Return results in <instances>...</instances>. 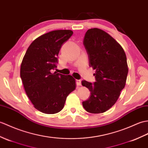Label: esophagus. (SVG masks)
<instances>
[{
	"instance_id": "esophagus-1",
	"label": "esophagus",
	"mask_w": 148,
	"mask_h": 148,
	"mask_svg": "<svg viewBox=\"0 0 148 148\" xmlns=\"http://www.w3.org/2000/svg\"><path fill=\"white\" fill-rule=\"evenodd\" d=\"M75 83H76L77 86H81V80L77 79L76 81H75Z\"/></svg>"
}]
</instances>
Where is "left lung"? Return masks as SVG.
<instances>
[{"label":"left lung","mask_w":148,"mask_h":148,"mask_svg":"<svg viewBox=\"0 0 148 148\" xmlns=\"http://www.w3.org/2000/svg\"><path fill=\"white\" fill-rule=\"evenodd\" d=\"M83 45L89 66L96 70V82L82 81V86L91 92L82 106L88 112L103 113L115 103L125 87L128 74L125 51L114 38L98 28L87 31Z\"/></svg>","instance_id":"1"}]
</instances>
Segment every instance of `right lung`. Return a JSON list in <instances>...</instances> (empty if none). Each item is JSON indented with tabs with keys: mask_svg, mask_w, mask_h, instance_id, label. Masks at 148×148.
<instances>
[{
	"mask_svg": "<svg viewBox=\"0 0 148 148\" xmlns=\"http://www.w3.org/2000/svg\"><path fill=\"white\" fill-rule=\"evenodd\" d=\"M71 30H55L39 36L30 45L21 65L20 76L26 95L40 112L54 114L61 111L67 96L75 90L72 75L51 73L63 44Z\"/></svg>",
	"mask_w": 148,
	"mask_h": 148,
	"instance_id": "right-lung-1",
	"label": "right lung"
}]
</instances>
